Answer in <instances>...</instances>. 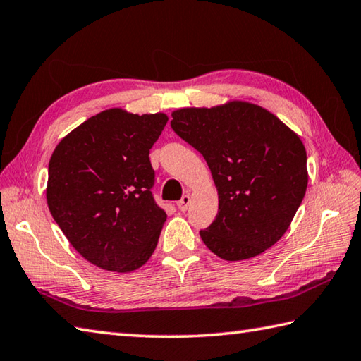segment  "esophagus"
<instances>
[{"label": "esophagus", "mask_w": 361, "mask_h": 361, "mask_svg": "<svg viewBox=\"0 0 361 361\" xmlns=\"http://www.w3.org/2000/svg\"><path fill=\"white\" fill-rule=\"evenodd\" d=\"M190 202H191V197H190V195H183V196H182V200L178 202V207H179V210L185 212V210L188 209Z\"/></svg>", "instance_id": "34e87169"}]
</instances>
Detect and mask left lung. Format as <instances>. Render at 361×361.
Instances as JSON below:
<instances>
[{
  "label": "left lung",
  "instance_id": "8db88e82",
  "mask_svg": "<svg viewBox=\"0 0 361 361\" xmlns=\"http://www.w3.org/2000/svg\"><path fill=\"white\" fill-rule=\"evenodd\" d=\"M171 128L202 154L218 188V215L201 238L224 260H246L282 238L304 200L300 138L260 106L232 101L173 112Z\"/></svg>",
  "mask_w": 361,
  "mask_h": 361
}]
</instances>
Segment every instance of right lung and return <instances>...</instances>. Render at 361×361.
<instances>
[{
	"mask_svg": "<svg viewBox=\"0 0 361 361\" xmlns=\"http://www.w3.org/2000/svg\"><path fill=\"white\" fill-rule=\"evenodd\" d=\"M168 118L109 109L65 137L51 156L47 200L71 246L97 267L129 273L149 260L165 210L152 196L149 149Z\"/></svg>",
	"mask_w": 361,
	"mask_h": 361,
	"instance_id": "add662e5",
	"label": "right lung"
}]
</instances>
